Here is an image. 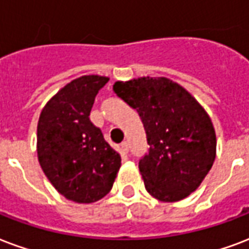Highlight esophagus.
Masks as SVG:
<instances>
[{"label": "esophagus", "instance_id": "1", "mask_svg": "<svg viewBox=\"0 0 249 249\" xmlns=\"http://www.w3.org/2000/svg\"><path fill=\"white\" fill-rule=\"evenodd\" d=\"M121 149H123V151H124V153H128V151H129L128 141H124L123 143H121Z\"/></svg>", "mask_w": 249, "mask_h": 249}]
</instances>
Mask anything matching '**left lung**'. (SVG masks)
<instances>
[{
  "label": "left lung",
  "instance_id": "left-lung-1",
  "mask_svg": "<svg viewBox=\"0 0 249 249\" xmlns=\"http://www.w3.org/2000/svg\"><path fill=\"white\" fill-rule=\"evenodd\" d=\"M115 94L141 117L149 151L138 163L146 191L172 202L189 196L215 159V132L208 113L185 89L167 78L113 85Z\"/></svg>",
  "mask_w": 249,
  "mask_h": 249
}]
</instances>
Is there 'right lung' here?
Masks as SVG:
<instances>
[{"mask_svg": "<svg viewBox=\"0 0 249 249\" xmlns=\"http://www.w3.org/2000/svg\"><path fill=\"white\" fill-rule=\"evenodd\" d=\"M108 81L100 75L74 79L45 104L37 123V157L45 176L79 204L103 198L121 166L120 155L90 120L95 98Z\"/></svg>", "mask_w": 249, "mask_h": 249, "instance_id": "add662e5", "label": "right lung"}]
</instances>
